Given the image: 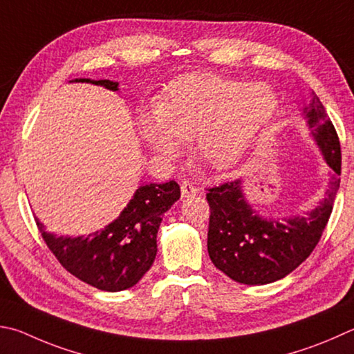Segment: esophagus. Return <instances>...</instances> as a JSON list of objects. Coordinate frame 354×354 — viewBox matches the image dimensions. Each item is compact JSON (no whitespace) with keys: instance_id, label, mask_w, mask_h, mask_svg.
I'll use <instances>...</instances> for the list:
<instances>
[{"instance_id":"34e87169","label":"esophagus","mask_w":354,"mask_h":354,"mask_svg":"<svg viewBox=\"0 0 354 354\" xmlns=\"http://www.w3.org/2000/svg\"><path fill=\"white\" fill-rule=\"evenodd\" d=\"M181 194H183V198L195 196V195H198V189H196L195 185L192 184V183L183 181V183H181Z\"/></svg>"}]
</instances>
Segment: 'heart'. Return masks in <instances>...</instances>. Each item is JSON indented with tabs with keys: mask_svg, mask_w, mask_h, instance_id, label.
<instances>
[{
	"mask_svg": "<svg viewBox=\"0 0 354 354\" xmlns=\"http://www.w3.org/2000/svg\"><path fill=\"white\" fill-rule=\"evenodd\" d=\"M277 94L263 82H240L216 74H190L173 82L139 128L153 153L175 160L183 140L194 139L195 155L212 169L239 162L277 110Z\"/></svg>",
	"mask_w": 354,
	"mask_h": 354,
	"instance_id": "heart-1",
	"label": "heart"
}]
</instances>
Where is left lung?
<instances>
[{"label": "left lung", "mask_w": 354, "mask_h": 354, "mask_svg": "<svg viewBox=\"0 0 354 354\" xmlns=\"http://www.w3.org/2000/svg\"><path fill=\"white\" fill-rule=\"evenodd\" d=\"M301 118L306 120L331 181L316 207L304 215H263L248 201L244 179L209 190L207 250L214 265L243 285H268L286 277L316 248L331 215L340 183V144L322 102L311 94Z\"/></svg>", "instance_id": "1"}]
</instances>
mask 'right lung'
Here are the masks:
<instances>
[{
    "mask_svg": "<svg viewBox=\"0 0 354 354\" xmlns=\"http://www.w3.org/2000/svg\"><path fill=\"white\" fill-rule=\"evenodd\" d=\"M119 91V83L100 79H74ZM181 196L175 181L138 187L120 215L88 235L50 234L35 216L44 241L63 268L77 279L102 291L119 292L131 288L151 268L158 252V230L162 216Z\"/></svg>",
    "mask_w": 354,
    "mask_h": 354,
    "instance_id": "right-lung-1",
    "label": "right lung"
}]
</instances>
